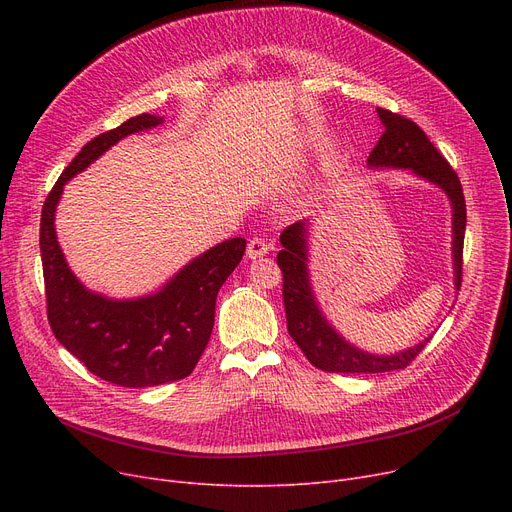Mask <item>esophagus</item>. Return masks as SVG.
Masks as SVG:
<instances>
[{
  "label": "esophagus",
  "instance_id": "obj_1",
  "mask_svg": "<svg viewBox=\"0 0 512 512\" xmlns=\"http://www.w3.org/2000/svg\"><path fill=\"white\" fill-rule=\"evenodd\" d=\"M272 249V245L270 242H267L265 238H251L249 240V245H247V257L249 259H257V257H263V255H267V251Z\"/></svg>",
  "mask_w": 512,
  "mask_h": 512
}]
</instances>
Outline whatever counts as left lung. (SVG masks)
Segmentation results:
<instances>
[{
    "instance_id": "1",
    "label": "left lung",
    "mask_w": 512,
    "mask_h": 512,
    "mask_svg": "<svg viewBox=\"0 0 512 512\" xmlns=\"http://www.w3.org/2000/svg\"><path fill=\"white\" fill-rule=\"evenodd\" d=\"M378 116L386 130L367 157L371 168H409L417 176L438 184L452 203V253L454 284L461 290L463 282V242L467 226V207L459 176L450 168L444 155L427 139V134L409 118L378 107ZM282 251L278 265L282 270V297L288 321V334L299 344L305 357L317 369L330 373H384L405 369L423 351L429 338L405 353L378 357L359 351L338 336L315 305L307 272V232L297 222L280 234Z\"/></svg>"
}]
</instances>
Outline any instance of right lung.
Segmentation results:
<instances>
[{
	"label": "right lung",
	"instance_id": "obj_1",
	"mask_svg": "<svg viewBox=\"0 0 512 512\" xmlns=\"http://www.w3.org/2000/svg\"><path fill=\"white\" fill-rule=\"evenodd\" d=\"M161 120L141 114L97 134L53 184L41 211L39 245L51 332L97 378L126 388L178 382L193 373L211 336L218 292L247 249L245 238L224 240L182 267L157 294L137 301L105 299L70 272L53 226L64 184L120 139Z\"/></svg>",
	"mask_w": 512,
	"mask_h": 512
}]
</instances>
